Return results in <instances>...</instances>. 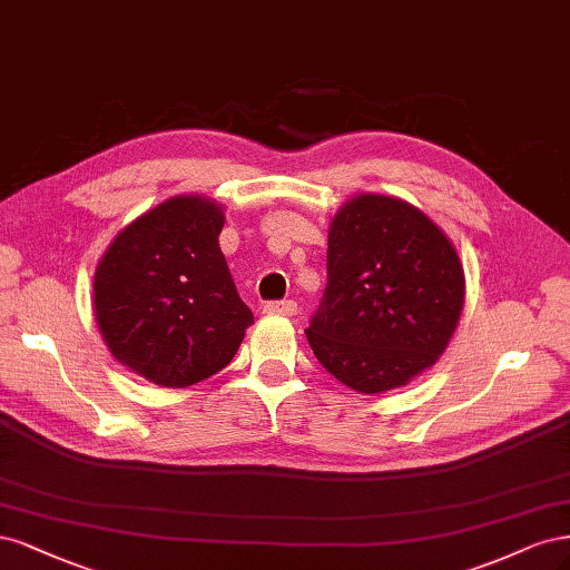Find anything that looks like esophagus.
<instances>
[{"instance_id":"obj_1","label":"esophagus","mask_w":570,"mask_h":570,"mask_svg":"<svg viewBox=\"0 0 570 570\" xmlns=\"http://www.w3.org/2000/svg\"><path fill=\"white\" fill-rule=\"evenodd\" d=\"M267 315H284V317H293L298 312V303L296 301H272L265 305Z\"/></svg>"}]
</instances>
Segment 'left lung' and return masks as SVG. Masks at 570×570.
Instances as JSON below:
<instances>
[{
    "label": "left lung",
    "instance_id": "left-lung-1",
    "mask_svg": "<svg viewBox=\"0 0 570 570\" xmlns=\"http://www.w3.org/2000/svg\"><path fill=\"white\" fill-rule=\"evenodd\" d=\"M462 305L450 238L405 200L362 194L328 229L326 288L305 336L328 374L383 393L435 364Z\"/></svg>",
    "mask_w": 570,
    "mask_h": 570
}]
</instances>
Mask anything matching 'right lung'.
I'll return each instance as SVG.
<instances>
[{
  "instance_id": "add662e5",
  "label": "right lung",
  "mask_w": 570,
  "mask_h": 570,
  "mask_svg": "<svg viewBox=\"0 0 570 570\" xmlns=\"http://www.w3.org/2000/svg\"><path fill=\"white\" fill-rule=\"evenodd\" d=\"M223 225L210 200L170 198L125 227L97 267L104 341L118 362L165 389L225 370L253 324L217 244Z\"/></svg>"
}]
</instances>
